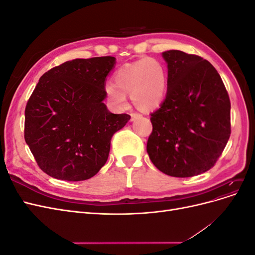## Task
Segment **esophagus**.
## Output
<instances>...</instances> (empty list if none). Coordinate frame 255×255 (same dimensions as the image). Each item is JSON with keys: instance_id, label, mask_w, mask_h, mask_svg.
Returning <instances> with one entry per match:
<instances>
[{"instance_id": "obj_1", "label": "esophagus", "mask_w": 255, "mask_h": 255, "mask_svg": "<svg viewBox=\"0 0 255 255\" xmlns=\"http://www.w3.org/2000/svg\"><path fill=\"white\" fill-rule=\"evenodd\" d=\"M140 117H141V115L138 114V113H132V114H130V120H132V121H134V120H136L138 118H140Z\"/></svg>"}]
</instances>
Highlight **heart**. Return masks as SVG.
<instances>
[{
  "label": "heart",
  "mask_w": 255,
  "mask_h": 255,
  "mask_svg": "<svg viewBox=\"0 0 255 255\" xmlns=\"http://www.w3.org/2000/svg\"><path fill=\"white\" fill-rule=\"evenodd\" d=\"M167 90L165 68L154 58H141L123 65L114 74V84H106L105 96L109 102L121 109L130 95L134 105L140 111H151L163 102Z\"/></svg>",
  "instance_id": "heart-1"
}]
</instances>
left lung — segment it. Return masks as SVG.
<instances>
[{
	"label": "left lung",
	"mask_w": 255,
	"mask_h": 255,
	"mask_svg": "<svg viewBox=\"0 0 255 255\" xmlns=\"http://www.w3.org/2000/svg\"><path fill=\"white\" fill-rule=\"evenodd\" d=\"M168 67L167 95L151 114L146 152L167 175L189 177L216 164L231 134V103L214 66L179 50L163 53Z\"/></svg>",
	"instance_id": "1"
}]
</instances>
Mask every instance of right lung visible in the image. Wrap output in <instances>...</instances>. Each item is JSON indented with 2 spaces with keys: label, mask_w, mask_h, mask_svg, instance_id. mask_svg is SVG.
Here are the masks:
<instances>
[{
  "label": "right lung",
  "mask_w": 255,
  "mask_h": 255,
  "mask_svg": "<svg viewBox=\"0 0 255 255\" xmlns=\"http://www.w3.org/2000/svg\"><path fill=\"white\" fill-rule=\"evenodd\" d=\"M113 56L76 58L52 68L25 107L24 138L38 166L64 181H85L101 169L113 135L130 119L112 114L103 100Z\"/></svg>",
  "instance_id": "right-lung-1"
}]
</instances>
